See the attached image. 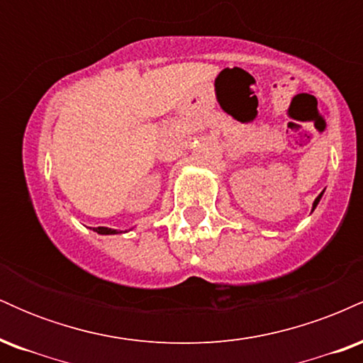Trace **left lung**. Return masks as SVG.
<instances>
[{
  "instance_id": "8db88e82",
  "label": "left lung",
  "mask_w": 363,
  "mask_h": 363,
  "mask_svg": "<svg viewBox=\"0 0 363 363\" xmlns=\"http://www.w3.org/2000/svg\"><path fill=\"white\" fill-rule=\"evenodd\" d=\"M323 194H324V191H323V193H320V194L318 196V198L314 199V203H312V211H314V210H315V206L319 205V201H320V198H323Z\"/></svg>"
}]
</instances>
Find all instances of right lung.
Here are the masks:
<instances>
[{
  "instance_id": "add662e5",
  "label": "right lung",
  "mask_w": 363,
  "mask_h": 363,
  "mask_svg": "<svg viewBox=\"0 0 363 363\" xmlns=\"http://www.w3.org/2000/svg\"><path fill=\"white\" fill-rule=\"evenodd\" d=\"M94 232H97V234L101 235H114V234H123L121 230H116V228H109V227H94L91 228Z\"/></svg>"
}]
</instances>
